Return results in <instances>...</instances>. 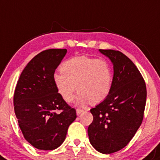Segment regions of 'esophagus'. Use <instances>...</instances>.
I'll return each mask as SVG.
<instances>
[{"instance_id": "1", "label": "esophagus", "mask_w": 160, "mask_h": 160, "mask_svg": "<svg viewBox=\"0 0 160 160\" xmlns=\"http://www.w3.org/2000/svg\"><path fill=\"white\" fill-rule=\"evenodd\" d=\"M82 112H83V110H81V109H77V115H79V114H81Z\"/></svg>"}]
</instances>
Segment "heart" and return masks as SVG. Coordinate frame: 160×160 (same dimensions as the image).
<instances>
[{
    "label": "heart",
    "mask_w": 160,
    "mask_h": 160,
    "mask_svg": "<svg viewBox=\"0 0 160 160\" xmlns=\"http://www.w3.org/2000/svg\"><path fill=\"white\" fill-rule=\"evenodd\" d=\"M60 70L62 73L54 74L53 81L59 95L66 102L73 101L76 87L80 94V105L99 103L110 94L113 73L105 60L76 57L64 62Z\"/></svg>",
    "instance_id": "b5f03b06"
}]
</instances>
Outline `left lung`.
I'll list each match as a JSON object with an SVG mask.
<instances>
[{"label": "left lung", "mask_w": 160, "mask_h": 160, "mask_svg": "<svg viewBox=\"0 0 160 160\" xmlns=\"http://www.w3.org/2000/svg\"><path fill=\"white\" fill-rule=\"evenodd\" d=\"M98 50L114 65V77L108 96L91 109L93 122L88 133L98 152L110 154L127 145L141 126L147 90L141 72L128 57L118 50Z\"/></svg>", "instance_id": "1"}]
</instances>
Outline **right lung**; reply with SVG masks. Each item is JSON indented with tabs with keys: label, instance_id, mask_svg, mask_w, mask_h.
<instances>
[{
	"label": "right lung",
	"instance_id": "add662e5",
	"mask_svg": "<svg viewBox=\"0 0 160 160\" xmlns=\"http://www.w3.org/2000/svg\"><path fill=\"white\" fill-rule=\"evenodd\" d=\"M66 53V49H50L37 54L23 70L15 89L13 103L19 128L26 141L39 150L59 147L77 118L76 110L59 95L53 81L55 69Z\"/></svg>",
	"mask_w": 160,
	"mask_h": 160
}]
</instances>
